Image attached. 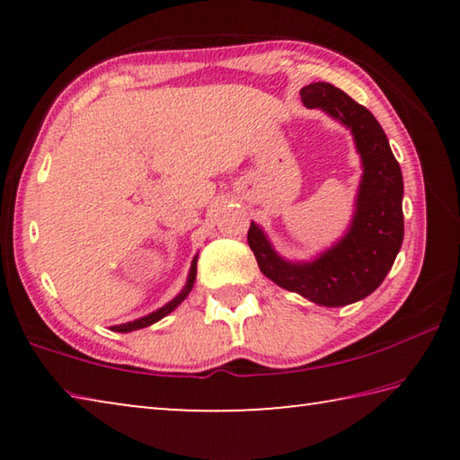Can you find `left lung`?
<instances>
[{"mask_svg":"<svg viewBox=\"0 0 460 460\" xmlns=\"http://www.w3.org/2000/svg\"><path fill=\"white\" fill-rule=\"evenodd\" d=\"M302 103L321 107L353 131L363 160V181L351 229L313 263H290L276 255L263 231L252 223L247 243L263 276L284 290L321 306H345L369 296L392 270L403 241V181L398 160L367 107L331 83H310Z\"/></svg>","mask_w":460,"mask_h":460,"instance_id":"1","label":"left lung"}]
</instances>
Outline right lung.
Instances as JSON below:
<instances>
[{
    "instance_id": "1",
    "label": "right lung",
    "mask_w": 460,
    "mask_h": 460,
    "mask_svg": "<svg viewBox=\"0 0 460 460\" xmlns=\"http://www.w3.org/2000/svg\"><path fill=\"white\" fill-rule=\"evenodd\" d=\"M194 276H197V260H194L192 266H190V274H189V282H186V288H184V290H182L181 294L176 296V298H174L172 302H168L166 306H162L160 310H155V313H152V314L139 318V321L113 326V331H118V332H129V331H137V329H144V326H150V324H154V323H158L160 318H164L166 314L172 313V310L186 298V294L190 292V288H192V284H194Z\"/></svg>"
}]
</instances>
